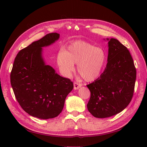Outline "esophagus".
I'll list each match as a JSON object with an SVG mask.
<instances>
[{"mask_svg": "<svg viewBox=\"0 0 147 147\" xmlns=\"http://www.w3.org/2000/svg\"><path fill=\"white\" fill-rule=\"evenodd\" d=\"M74 90H78L82 86V84L80 83H78V82H74Z\"/></svg>", "mask_w": 147, "mask_h": 147, "instance_id": "34e87169", "label": "esophagus"}]
</instances>
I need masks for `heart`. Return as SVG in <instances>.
<instances>
[{
	"label": "heart",
	"instance_id": "obj_1",
	"mask_svg": "<svg viewBox=\"0 0 147 147\" xmlns=\"http://www.w3.org/2000/svg\"><path fill=\"white\" fill-rule=\"evenodd\" d=\"M106 61L103 48L83 41L72 43L57 57V64L64 76L69 77L74 70V64H77L78 74L86 82L94 81L100 76Z\"/></svg>",
	"mask_w": 147,
	"mask_h": 147
}]
</instances>
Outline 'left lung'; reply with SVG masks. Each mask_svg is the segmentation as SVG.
<instances>
[{"label": "left lung", "instance_id": "8db88e82", "mask_svg": "<svg viewBox=\"0 0 147 147\" xmlns=\"http://www.w3.org/2000/svg\"><path fill=\"white\" fill-rule=\"evenodd\" d=\"M107 40L106 67L98 78L87 85L91 92L88 110L99 118L113 116L126 107L132 98L136 79L134 61L127 48L115 38Z\"/></svg>", "mask_w": 147, "mask_h": 147}]
</instances>
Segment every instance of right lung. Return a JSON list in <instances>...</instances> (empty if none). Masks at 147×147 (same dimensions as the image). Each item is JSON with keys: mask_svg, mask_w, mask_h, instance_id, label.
Listing matches in <instances>:
<instances>
[{"mask_svg": "<svg viewBox=\"0 0 147 147\" xmlns=\"http://www.w3.org/2000/svg\"><path fill=\"white\" fill-rule=\"evenodd\" d=\"M59 38V34H48L20 51L10 74L17 101L26 113L40 119L58 116L67 96L74 88L73 82L56 73L42 56V48Z\"/></svg>", "mask_w": 147, "mask_h": 147, "instance_id": "add662e5", "label": "right lung"}]
</instances>
